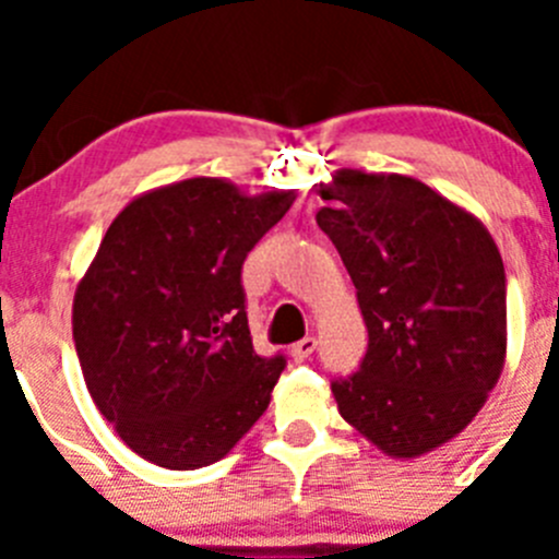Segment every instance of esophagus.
Listing matches in <instances>:
<instances>
[{"label": "esophagus", "instance_id": "esophagus-1", "mask_svg": "<svg viewBox=\"0 0 559 559\" xmlns=\"http://www.w3.org/2000/svg\"><path fill=\"white\" fill-rule=\"evenodd\" d=\"M313 349H316V338L313 335H305L302 341H296L294 347H290V355H294V360H305L313 355Z\"/></svg>", "mask_w": 559, "mask_h": 559}]
</instances>
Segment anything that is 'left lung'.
<instances>
[{"instance_id":"8db88e82","label":"left lung","mask_w":559,"mask_h":559,"mask_svg":"<svg viewBox=\"0 0 559 559\" xmlns=\"http://www.w3.org/2000/svg\"><path fill=\"white\" fill-rule=\"evenodd\" d=\"M316 224L353 276L369 333L360 369L333 380L338 414L392 459L451 442L507 360V276L487 226L400 173L338 170Z\"/></svg>"}]
</instances>
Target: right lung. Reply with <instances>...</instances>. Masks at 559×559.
Listing matches in <instances>:
<instances>
[{
	"instance_id": "obj_1",
	"label": "right lung",
	"mask_w": 559,
	"mask_h": 559,
	"mask_svg": "<svg viewBox=\"0 0 559 559\" xmlns=\"http://www.w3.org/2000/svg\"><path fill=\"white\" fill-rule=\"evenodd\" d=\"M294 199L199 176L111 221L75 288L72 335L88 394L136 456L199 471L269 408L285 358L251 347L240 269Z\"/></svg>"
}]
</instances>
